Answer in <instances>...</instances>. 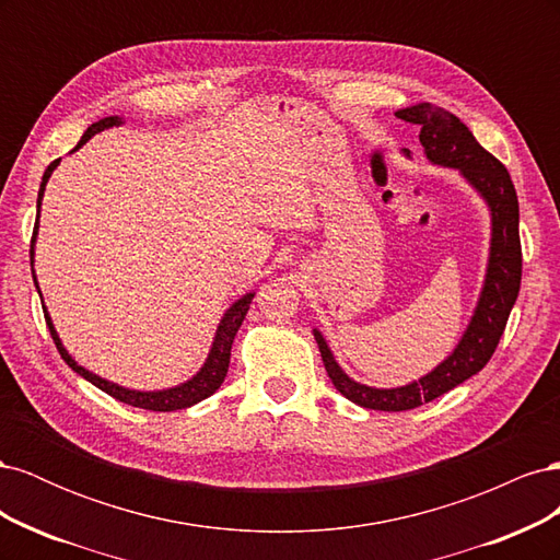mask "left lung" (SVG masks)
I'll list each match as a JSON object with an SVG mask.
<instances>
[{
    "label": "left lung",
    "mask_w": 560,
    "mask_h": 560,
    "mask_svg": "<svg viewBox=\"0 0 560 560\" xmlns=\"http://www.w3.org/2000/svg\"><path fill=\"white\" fill-rule=\"evenodd\" d=\"M397 116L420 126V144L432 165L453 167L483 198L490 212V247L479 301L474 306L467 329L448 358L418 381L399 387H371L352 381L338 366L327 338L319 329H313L334 387L352 404L374 411L416 409V406L442 397L455 385L479 374L493 358L521 287L518 198L506 167L474 140L460 118L442 107L418 103L399 109Z\"/></svg>",
    "instance_id": "8db88e82"
}]
</instances>
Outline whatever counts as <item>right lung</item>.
Here are the masks:
<instances>
[{
    "label": "right lung",
    "mask_w": 560,
    "mask_h": 560,
    "mask_svg": "<svg viewBox=\"0 0 560 560\" xmlns=\"http://www.w3.org/2000/svg\"><path fill=\"white\" fill-rule=\"evenodd\" d=\"M121 116H107V118H100L97 124L89 126V130L83 132V138L79 140V144L72 149L77 151L79 147L86 144L93 135L103 132L107 128H114V126H121ZM60 159L50 163L46 167V173L42 177V184H39V196H37V222H35V233H32V245H30V264H32V278H35V287L37 292L42 296V290H39V282H37V276H35V245H37V233H39V212H42V198H44V191H46V182L50 179V175H54V171L58 167ZM254 299V292H247L243 294L238 301H233L231 306L226 308L224 317L219 319V327L214 331V338H212V346H210V352H208V360L206 364H202L196 374L184 381L175 387H165V389H130V387H124L118 383H112L103 376L93 374V371H89L86 366H81L70 352H67V348L62 346L60 336L54 327V319H50L46 306H44V299H42V306H44V315H46V325H48V331L50 336H54V343L60 352V358L72 366V371H77V374L81 378H86L89 383H93L95 387L103 389V393H107L109 397L124 401V404H130V406H138V409H147V411H177V409H189V406L208 399L210 395H214L219 385L224 383L226 378V371H229V362H231V346H233V338L235 334H238L243 319L249 311V303Z\"/></svg>",
    "instance_id": "right-lung-1"
}]
</instances>
